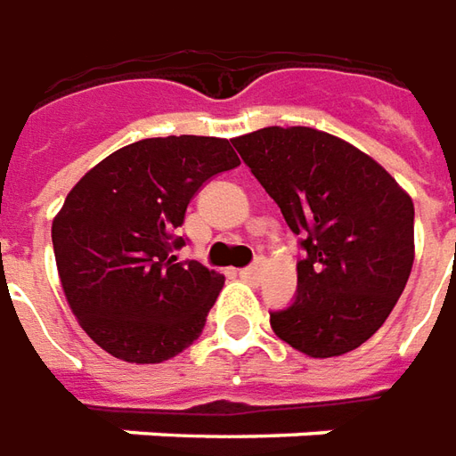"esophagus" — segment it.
Returning <instances> with one entry per match:
<instances>
[{
	"label": "esophagus",
	"mask_w": 456,
	"mask_h": 456,
	"mask_svg": "<svg viewBox=\"0 0 456 456\" xmlns=\"http://www.w3.org/2000/svg\"><path fill=\"white\" fill-rule=\"evenodd\" d=\"M240 280H245V282H250V285H257V280H260V267L257 265H253V267H245V270H240Z\"/></svg>",
	"instance_id": "1"
}]
</instances>
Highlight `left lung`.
<instances>
[{"label": "left lung", "instance_id": "left-lung-1", "mask_svg": "<svg viewBox=\"0 0 456 456\" xmlns=\"http://www.w3.org/2000/svg\"><path fill=\"white\" fill-rule=\"evenodd\" d=\"M233 147L280 206L305 257L292 306L270 312L277 337L312 358L376 334L415 260L412 199L376 159L312 127H263Z\"/></svg>", "mask_w": 456, "mask_h": 456}]
</instances>
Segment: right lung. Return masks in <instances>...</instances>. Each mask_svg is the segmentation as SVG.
<instances>
[{
    "mask_svg": "<svg viewBox=\"0 0 456 456\" xmlns=\"http://www.w3.org/2000/svg\"><path fill=\"white\" fill-rule=\"evenodd\" d=\"M238 164L221 137H151L112 151L70 189L51 240L68 306L100 348L161 363L199 338L225 277L176 263V228L203 183Z\"/></svg>",
    "mask_w": 456,
    "mask_h": 456,
    "instance_id": "obj_1",
    "label": "right lung"
}]
</instances>
